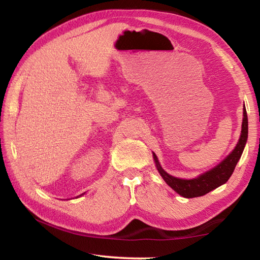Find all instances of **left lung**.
<instances>
[{"label": "left lung", "mask_w": 260, "mask_h": 260, "mask_svg": "<svg viewBox=\"0 0 260 260\" xmlns=\"http://www.w3.org/2000/svg\"><path fill=\"white\" fill-rule=\"evenodd\" d=\"M246 139H248V116H246V110L244 108L241 138L239 140V143H237L234 150L232 151L231 155L228 156L225 160H222L219 165L215 166L214 169L210 170L209 172H206L200 175L199 178L191 180L174 178L172 175L167 174L165 171L161 169L155 153H153V159L156 161L157 170L158 172L160 173L162 179H164L165 182L169 184L173 190L177 191L179 195L186 197V199L200 197L228 181V179L231 178V175L234 172L237 161H239L242 156V152H243V149L246 143Z\"/></svg>", "instance_id": "8db88e82"}]
</instances>
